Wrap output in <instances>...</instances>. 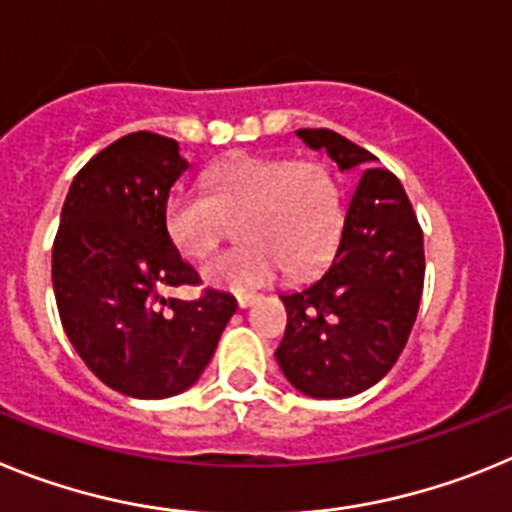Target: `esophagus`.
I'll return each mask as SVG.
<instances>
[{
    "label": "esophagus",
    "mask_w": 512,
    "mask_h": 512,
    "mask_svg": "<svg viewBox=\"0 0 512 512\" xmlns=\"http://www.w3.org/2000/svg\"><path fill=\"white\" fill-rule=\"evenodd\" d=\"M253 302H259V295H238V307H241V310L251 307Z\"/></svg>",
    "instance_id": "34e87169"
}]
</instances>
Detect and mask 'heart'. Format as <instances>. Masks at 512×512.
Returning <instances> with one entry per match:
<instances>
[{
	"instance_id": "b5f03b06",
	"label": "heart",
	"mask_w": 512,
	"mask_h": 512,
	"mask_svg": "<svg viewBox=\"0 0 512 512\" xmlns=\"http://www.w3.org/2000/svg\"><path fill=\"white\" fill-rule=\"evenodd\" d=\"M210 194L176 187L166 205L171 241L187 259H207L230 223L241 220L246 246L210 261L202 277L210 287L248 292L266 287L289 266L315 269L336 243L341 197L333 176L318 161L274 156H235L205 176Z\"/></svg>"
}]
</instances>
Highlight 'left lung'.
<instances>
[{
    "mask_svg": "<svg viewBox=\"0 0 512 512\" xmlns=\"http://www.w3.org/2000/svg\"><path fill=\"white\" fill-rule=\"evenodd\" d=\"M297 138L359 179L330 264L279 292L287 330L277 364L302 395L343 400L382 382L408 343L423 295V233L397 176L372 153L325 128Z\"/></svg>",
    "mask_w": 512,
    "mask_h": 512,
    "instance_id": "8db88e82",
    "label": "left lung"
}]
</instances>
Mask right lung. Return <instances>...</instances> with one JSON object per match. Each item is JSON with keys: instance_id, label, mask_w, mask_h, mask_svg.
Here are the masks:
<instances>
[{"instance_id": "1", "label": "right lung", "mask_w": 512, "mask_h": 512, "mask_svg": "<svg viewBox=\"0 0 512 512\" xmlns=\"http://www.w3.org/2000/svg\"><path fill=\"white\" fill-rule=\"evenodd\" d=\"M189 169L179 143L130 133L71 182L53 243L58 315L81 361L120 395L164 400L189 390L215 354L235 297H164L197 284L166 228L174 184Z\"/></svg>"}]
</instances>
